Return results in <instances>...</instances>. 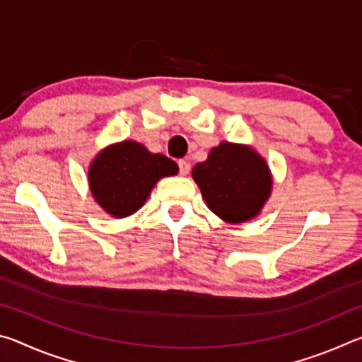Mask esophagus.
<instances>
[{"label":"esophagus","instance_id":"obj_1","mask_svg":"<svg viewBox=\"0 0 362 362\" xmlns=\"http://www.w3.org/2000/svg\"><path fill=\"white\" fill-rule=\"evenodd\" d=\"M179 170L182 175H187L189 173V163L185 161V159H180L179 161Z\"/></svg>","mask_w":362,"mask_h":362}]
</instances>
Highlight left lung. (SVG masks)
<instances>
[{
    "mask_svg": "<svg viewBox=\"0 0 362 362\" xmlns=\"http://www.w3.org/2000/svg\"><path fill=\"white\" fill-rule=\"evenodd\" d=\"M209 209L228 223L259 216L272 193V174L259 153L247 145L222 142L192 170Z\"/></svg>",
    "mask_w": 362,
    "mask_h": 362,
    "instance_id": "left-lung-1",
    "label": "left lung"
}]
</instances>
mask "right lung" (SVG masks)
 I'll use <instances>...</instances> for the list:
<instances>
[{"instance_id":"right-lung-1","label":"right lung","mask_w":362,"mask_h":362,"mask_svg":"<svg viewBox=\"0 0 362 362\" xmlns=\"http://www.w3.org/2000/svg\"><path fill=\"white\" fill-rule=\"evenodd\" d=\"M179 173L177 163L161 153H150L134 140L113 144L94 158L89 187L103 211L116 218L132 216L144 206L163 177Z\"/></svg>"}]
</instances>
